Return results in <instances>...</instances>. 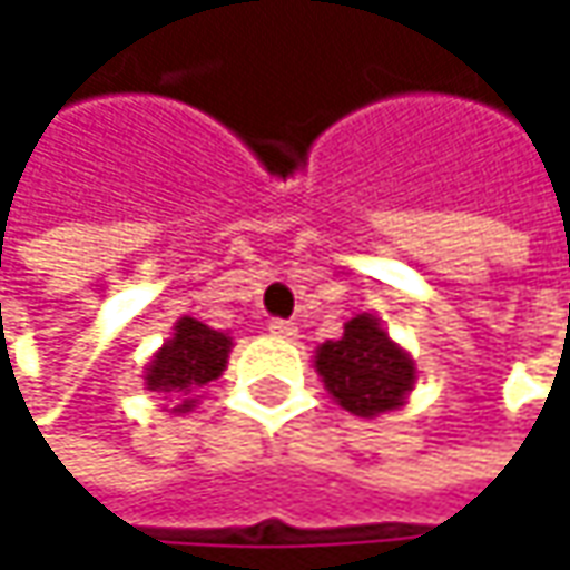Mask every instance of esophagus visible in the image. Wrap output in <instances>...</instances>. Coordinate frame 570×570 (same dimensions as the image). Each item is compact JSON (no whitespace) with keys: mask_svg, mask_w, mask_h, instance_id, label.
Instances as JSON below:
<instances>
[{"mask_svg":"<svg viewBox=\"0 0 570 570\" xmlns=\"http://www.w3.org/2000/svg\"><path fill=\"white\" fill-rule=\"evenodd\" d=\"M267 330H271L274 336H281V340H293V336H296V326H293L289 320H271Z\"/></svg>","mask_w":570,"mask_h":570,"instance_id":"obj_1","label":"esophagus"}]
</instances>
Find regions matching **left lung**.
<instances>
[{"instance_id":"1","label":"left lung","mask_w":570,"mask_h":570,"mask_svg":"<svg viewBox=\"0 0 570 570\" xmlns=\"http://www.w3.org/2000/svg\"><path fill=\"white\" fill-rule=\"evenodd\" d=\"M316 370L333 399L353 415L396 409L415 380L412 360L370 313L353 316L340 340L316 350Z\"/></svg>"}]
</instances>
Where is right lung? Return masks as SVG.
I'll return each instance as SVG.
<instances>
[{
    "label": "right lung",
    "mask_w": 570,
    "mask_h": 570,
    "mask_svg": "<svg viewBox=\"0 0 570 570\" xmlns=\"http://www.w3.org/2000/svg\"><path fill=\"white\" fill-rule=\"evenodd\" d=\"M227 353H230V336L184 316L171 340L155 356L145 383L155 393H190L197 386L214 383L224 373ZM187 409H190V399L177 405V412H187Z\"/></svg>",
    "instance_id": "obj_1"
}]
</instances>
